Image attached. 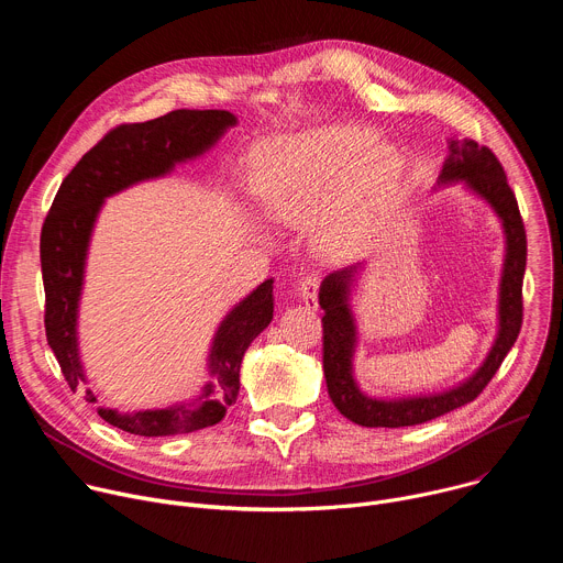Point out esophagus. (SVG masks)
<instances>
[{
  "label": "esophagus",
  "instance_id": "obj_1",
  "mask_svg": "<svg viewBox=\"0 0 563 563\" xmlns=\"http://www.w3.org/2000/svg\"><path fill=\"white\" fill-rule=\"evenodd\" d=\"M318 276H305L300 283H298V296L302 300V305L307 309H316L318 307Z\"/></svg>",
  "mask_w": 563,
  "mask_h": 563
}]
</instances>
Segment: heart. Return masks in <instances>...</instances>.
Instances as JSON below:
<instances>
[{
    "label": "heart",
    "instance_id": "heart-1",
    "mask_svg": "<svg viewBox=\"0 0 563 563\" xmlns=\"http://www.w3.org/2000/svg\"><path fill=\"white\" fill-rule=\"evenodd\" d=\"M369 140L363 126L336 124L265 144L252 174L258 211L285 227L316 220L320 245L330 252L347 247L369 216L376 187L396 163L385 144L356 159Z\"/></svg>",
    "mask_w": 563,
    "mask_h": 563
}]
</instances>
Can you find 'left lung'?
<instances>
[{"label":"left lung","instance_id":"8db88e82","mask_svg":"<svg viewBox=\"0 0 563 563\" xmlns=\"http://www.w3.org/2000/svg\"><path fill=\"white\" fill-rule=\"evenodd\" d=\"M448 157L434 189L463 185L472 196L484 200L501 222L506 254L499 280L497 336L495 343L467 378L432 394L417 396H372L361 389L354 374L358 328L352 309V294L365 263L350 265L330 274L318 291L323 307V372L332 404L350 421L363 428H406L443 417L474 400L497 374L506 354L512 350L521 330V285L526 272V229L517 198L508 185L504 167L495 153L474 140H448Z\"/></svg>","mask_w":563,"mask_h":563}]
</instances>
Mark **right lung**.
I'll return each mask as SVG.
<instances>
[{"label":"right lung","instance_id":"right-lung-1","mask_svg":"<svg viewBox=\"0 0 563 563\" xmlns=\"http://www.w3.org/2000/svg\"><path fill=\"white\" fill-rule=\"evenodd\" d=\"M235 124L238 118L220 109H178L148 122L122 124L107 133L64 178L42 227L40 258L46 339L73 391L89 383L79 356L77 318L102 205L133 185L165 178L178 165L205 155ZM272 318L274 280L269 278L220 320L207 354L209 380L196 398L155 410L98 408V415L113 428L140 437L189 434L220 423L240 391V363ZM85 400L96 406L98 394L85 387Z\"/></svg>","mask_w":563,"mask_h":563}]
</instances>
